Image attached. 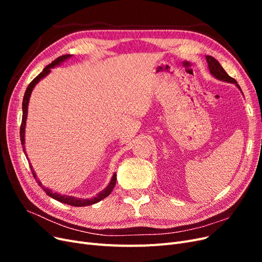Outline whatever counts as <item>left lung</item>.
<instances>
[{
  "mask_svg": "<svg viewBox=\"0 0 262 262\" xmlns=\"http://www.w3.org/2000/svg\"><path fill=\"white\" fill-rule=\"evenodd\" d=\"M205 59H207L208 67H209L211 75H213L214 77L217 78V80H220V81H223V82H226V83H231V84H235L241 90V87H239L238 84H237L235 78L231 77L225 72V70L222 68V66L220 64L219 61L216 59H214L213 57H211V55H207V57H205ZM241 92H242V90H241ZM242 94H243V92H242Z\"/></svg>",
  "mask_w": 262,
  "mask_h": 262,
  "instance_id": "obj_1",
  "label": "left lung"
}]
</instances>
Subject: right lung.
I'll return each mask as SVG.
<instances>
[{"label":"right lung","instance_id":"1","mask_svg":"<svg viewBox=\"0 0 262 262\" xmlns=\"http://www.w3.org/2000/svg\"><path fill=\"white\" fill-rule=\"evenodd\" d=\"M71 57H72L71 54H64V55H61V57L57 58L54 61H52L49 66H47L42 70V72L40 74L36 76L34 80L30 82V84L28 85L27 90L25 92V95H24V98H23V119H21V125H20V142H21V145H23V150H24V153H25L26 157H27V154H26V150H25V128H26L28 104H29V98H30L31 92H33V90L35 89V86L38 84L39 81L42 80L43 77H46L51 72V69H53L54 67L60 66L61 63H63L68 59H70ZM27 160H28V158H27ZM28 162H29V160H28ZM29 166H30L31 172H33V175H34V177L37 181V184L43 189V191L47 194H48L51 198H53L54 200H57V201L62 202V203H66V204H70V205H72V207H86V205H92L94 203H97V202L101 201L102 199H105L106 196H108L110 193H112V191L115 188V185H116V180H117V173L115 172L113 177H112V180H110V182L108 184V186L104 190H102V191L97 193L96 196L90 198V199H81V198H75V196H72V195H66V194H61V193H58V192H53L51 189L42 186L41 181L38 179L35 170L33 169V166H31L30 163H29Z\"/></svg>","mask_w":262,"mask_h":262}]
</instances>
